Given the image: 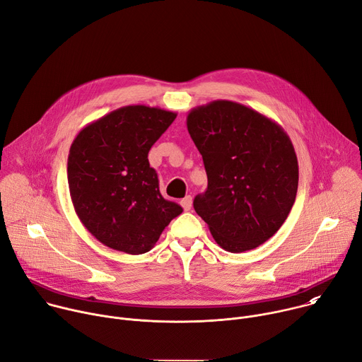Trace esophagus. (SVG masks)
<instances>
[{
  "instance_id": "34e87169",
  "label": "esophagus",
  "mask_w": 362,
  "mask_h": 362,
  "mask_svg": "<svg viewBox=\"0 0 362 362\" xmlns=\"http://www.w3.org/2000/svg\"><path fill=\"white\" fill-rule=\"evenodd\" d=\"M192 203H193V200H192V196H189V194L180 200V204H182V208L185 211H190L192 209Z\"/></svg>"
}]
</instances>
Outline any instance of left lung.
Instances as JSON below:
<instances>
[{"label": "left lung", "instance_id": "obj_1", "mask_svg": "<svg viewBox=\"0 0 362 362\" xmlns=\"http://www.w3.org/2000/svg\"><path fill=\"white\" fill-rule=\"evenodd\" d=\"M208 189L193 200L216 243L232 253L255 249L286 221L298 190V159L286 132L240 103L215 100L187 113Z\"/></svg>", "mask_w": 362, "mask_h": 362}]
</instances>
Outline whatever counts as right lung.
Here are the masks:
<instances>
[{
    "label": "right lung",
    "instance_id": "right-lung-1",
    "mask_svg": "<svg viewBox=\"0 0 362 362\" xmlns=\"http://www.w3.org/2000/svg\"><path fill=\"white\" fill-rule=\"evenodd\" d=\"M176 116L160 107L124 106L84 126L70 146L67 179L76 215L110 249L148 252L183 211L162 196L147 159Z\"/></svg>",
    "mask_w": 362,
    "mask_h": 362
}]
</instances>
